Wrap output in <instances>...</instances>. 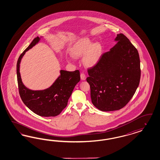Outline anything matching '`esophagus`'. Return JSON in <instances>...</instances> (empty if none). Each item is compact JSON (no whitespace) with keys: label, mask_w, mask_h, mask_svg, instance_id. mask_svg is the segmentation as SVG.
I'll list each match as a JSON object with an SVG mask.
<instances>
[{"label":"esophagus","mask_w":160,"mask_h":160,"mask_svg":"<svg viewBox=\"0 0 160 160\" xmlns=\"http://www.w3.org/2000/svg\"><path fill=\"white\" fill-rule=\"evenodd\" d=\"M80 78L82 80H85L86 79V76L84 73H81L80 74Z\"/></svg>","instance_id":"34e87169"}]
</instances>
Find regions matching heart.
Wrapping results in <instances>:
<instances>
[{"label":"heart","instance_id":"1","mask_svg":"<svg viewBox=\"0 0 160 160\" xmlns=\"http://www.w3.org/2000/svg\"><path fill=\"white\" fill-rule=\"evenodd\" d=\"M102 47L99 42L92 44L88 38L79 41L72 49L71 55L75 58L82 57L83 64L87 67L93 66L99 60L102 55Z\"/></svg>","mask_w":160,"mask_h":160}]
</instances>
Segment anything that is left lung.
<instances>
[{
    "mask_svg": "<svg viewBox=\"0 0 160 160\" xmlns=\"http://www.w3.org/2000/svg\"><path fill=\"white\" fill-rule=\"evenodd\" d=\"M116 43L103 53L96 64L88 70L92 102L98 109L119 110L132 99L140 78L138 50L123 33L117 35Z\"/></svg>",
    "mask_w": 160,
    "mask_h": 160,
    "instance_id": "8db88e82",
    "label": "left lung"
}]
</instances>
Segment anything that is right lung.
<instances>
[{"label":"right lung","mask_w":160,"mask_h":160,"mask_svg":"<svg viewBox=\"0 0 160 160\" xmlns=\"http://www.w3.org/2000/svg\"><path fill=\"white\" fill-rule=\"evenodd\" d=\"M40 40L38 37L20 55L17 65V80L19 93L24 104L33 113L44 117L56 116L67 105L75 86L80 80L79 70L67 72L60 70V76L49 88L43 90H32L26 88L22 82L19 72L20 62L22 57Z\"/></svg>","instance_id":"add662e5"}]
</instances>
